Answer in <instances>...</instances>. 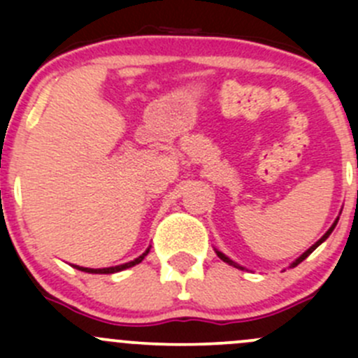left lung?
I'll return each mask as SVG.
<instances>
[{
  "instance_id": "obj_1",
  "label": "left lung",
  "mask_w": 358,
  "mask_h": 358,
  "mask_svg": "<svg viewBox=\"0 0 358 358\" xmlns=\"http://www.w3.org/2000/svg\"><path fill=\"white\" fill-rule=\"evenodd\" d=\"M338 220H339V216H338V218H336V220H334V223H333V225H331V227H329V230H327V232H326V234H324V236H322V237H320V239H319V241H317V243H315V244H313V246H310L308 249H306V251H305V252H303V255H301V256H299V258H296V259H294V262H292V263H291V265H289V268H292V266H296V265H299V263H301V262H303V259H305V258H308V256H310V255H312V252H313V251H315V249H317V248H319V246H320V244H322V243H324V241H326V239H327V237H329V236H331V232H333V230H334V227H336V225H338ZM215 251H216V255H218V258H220V259H223V262H225V263H229V265L236 266V268H239V270H244V266H241V265H239V263H236V262H234V259H230V258H229V256H225V255H223V252H222V251H218V249H215Z\"/></svg>"
}]
</instances>
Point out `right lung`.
<instances>
[{
    "label": "right lung",
    "instance_id": "obj_1",
    "mask_svg": "<svg viewBox=\"0 0 358 358\" xmlns=\"http://www.w3.org/2000/svg\"><path fill=\"white\" fill-rule=\"evenodd\" d=\"M149 251H150V246L147 248L145 252H142L138 258L133 259V262L122 263V265H117V266H109V268H86V266H79V265H72V266L78 270H81V272H86V273H115V272H121V270L129 268V266H135V265H138V263H142V259L149 255Z\"/></svg>",
    "mask_w": 358,
    "mask_h": 358
}]
</instances>
